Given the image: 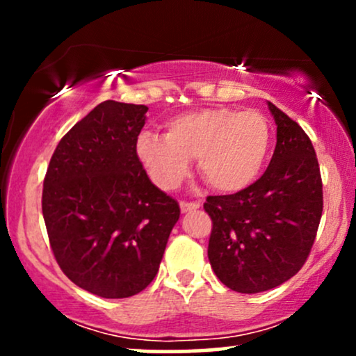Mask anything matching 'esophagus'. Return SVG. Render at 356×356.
I'll list each match as a JSON object with an SVG mask.
<instances>
[{"instance_id": "34e87169", "label": "esophagus", "mask_w": 356, "mask_h": 356, "mask_svg": "<svg viewBox=\"0 0 356 356\" xmlns=\"http://www.w3.org/2000/svg\"><path fill=\"white\" fill-rule=\"evenodd\" d=\"M201 207V202H189V201H181V211L182 212H191Z\"/></svg>"}]
</instances>
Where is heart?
Instances as JSON below:
<instances>
[{"instance_id": "obj_1", "label": "heart", "mask_w": 356, "mask_h": 356, "mask_svg": "<svg viewBox=\"0 0 356 356\" xmlns=\"http://www.w3.org/2000/svg\"><path fill=\"white\" fill-rule=\"evenodd\" d=\"M269 144L268 118L257 110L201 108L170 118L164 138L140 134L137 157L162 191L179 189L191 174L189 161L197 159L199 172L212 189L239 192L261 174Z\"/></svg>"}]
</instances>
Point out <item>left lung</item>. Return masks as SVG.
I'll list each match as a JSON object with an SVG mask.
<instances>
[{
	"label": "left lung",
	"instance_id": "1",
	"mask_svg": "<svg viewBox=\"0 0 356 356\" xmlns=\"http://www.w3.org/2000/svg\"><path fill=\"white\" fill-rule=\"evenodd\" d=\"M276 149L266 172L246 189L209 195L207 256L220 283L254 295L283 284L303 268L323 212V184L305 130L268 102Z\"/></svg>",
	"mask_w": 356,
	"mask_h": 356
}]
</instances>
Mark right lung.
I'll use <instances>...</instances> for the list:
<instances>
[{
  "mask_svg": "<svg viewBox=\"0 0 356 356\" xmlns=\"http://www.w3.org/2000/svg\"><path fill=\"white\" fill-rule=\"evenodd\" d=\"M145 105L105 100L56 145L42 209L61 271L85 291L129 298L152 283L181 216L137 157Z\"/></svg>",
  "mask_w": 356,
  "mask_h": 356,
  "instance_id": "obj_1",
  "label": "right lung"
}]
</instances>
